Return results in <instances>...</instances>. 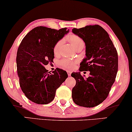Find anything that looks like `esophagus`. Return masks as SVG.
<instances>
[{
	"label": "esophagus",
	"instance_id": "obj_1",
	"mask_svg": "<svg viewBox=\"0 0 132 132\" xmlns=\"http://www.w3.org/2000/svg\"><path fill=\"white\" fill-rule=\"evenodd\" d=\"M67 74H68V76H71V71H67Z\"/></svg>",
	"mask_w": 132,
	"mask_h": 132
}]
</instances>
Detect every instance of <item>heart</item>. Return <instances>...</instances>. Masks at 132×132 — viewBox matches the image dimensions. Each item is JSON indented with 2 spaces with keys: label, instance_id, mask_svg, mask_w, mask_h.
<instances>
[{
  "label": "heart",
  "instance_id": "b5f03b06",
  "mask_svg": "<svg viewBox=\"0 0 132 132\" xmlns=\"http://www.w3.org/2000/svg\"><path fill=\"white\" fill-rule=\"evenodd\" d=\"M67 39L71 43V44L73 45L74 47L76 48L82 45H84V41L79 36L76 35V34H71L68 36ZM63 43L62 40H59L55 44L53 47V52L55 54L58 53L60 49L61 45ZM76 61H71L68 59H62L59 62V64L62 68L67 70H71L73 69L75 65L76 64Z\"/></svg>",
  "mask_w": 132,
  "mask_h": 132
}]
</instances>
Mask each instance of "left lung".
<instances>
[{"instance_id":"obj_1","label":"left lung","mask_w":132,"mask_h":132,"mask_svg":"<svg viewBox=\"0 0 132 132\" xmlns=\"http://www.w3.org/2000/svg\"><path fill=\"white\" fill-rule=\"evenodd\" d=\"M72 31L82 38L86 46V57L80 64L79 71H89L85 79L79 73L71 76L76 84L72 98L77 105L95 107L107 98L118 71V53L108 32L97 24L73 28Z\"/></svg>"}]
</instances>
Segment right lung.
<instances>
[{"instance_id":"add662e5","label":"right lung","mask_w":132,"mask_h":132,"mask_svg":"<svg viewBox=\"0 0 132 132\" xmlns=\"http://www.w3.org/2000/svg\"><path fill=\"white\" fill-rule=\"evenodd\" d=\"M68 32L38 26L24 37L17 53V74L21 89L29 100L39 104H48L56 91L68 77L67 72L57 68L52 73L44 66L53 62V47Z\"/></svg>"}]
</instances>
